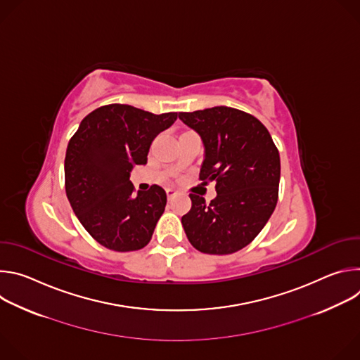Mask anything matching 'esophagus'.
I'll use <instances>...</instances> for the list:
<instances>
[{
  "label": "esophagus",
  "instance_id": "obj_1",
  "mask_svg": "<svg viewBox=\"0 0 360 360\" xmlns=\"http://www.w3.org/2000/svg\"><path fill=\"white\" fill-rule=\"evenodd\" d=\"M176 191L175 189H172V188H167V196H168V199H172V198H175L176 196Z\"/></svg>",
  "mask_w": 360,
  "mask_h": 360
}]
</instances>
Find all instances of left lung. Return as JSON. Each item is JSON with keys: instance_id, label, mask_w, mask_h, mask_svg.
I'll return each instance as SVG.
<instances>
[{"instance_id": "obj_1", "label": "left lung", "mask_w": 360, "mask_h": 360, "mask_svg": "<svg viewBox=\"0 0 360 360\" xmlns=\"http://www.w3.org/2000/svg\"><path fill=\"white\" fill-rule=\"evenodd\" d=\"M205 146L199 181H215L211 203L191 193L182 226L202 253L229 255L249 245L275 211L281 179L279 150L266 127L253 115L229 107L179 112Z\"/></svg>"}]
</instances>
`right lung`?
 Instances as JSON below:
<instances>
[{"mask_svg": "<svg viewBox=\"0 0 360 360\" xmlns=\"http://www.w3.org/2000/svg\"><path fill=\"white\" fill-rule=\"evenodd\" d=\"M176 118V112L155 115L110 104L88 114L70 139L64 164L67 198L102 246L131 252L149 243L165 211L167 193L158 185L135 193L129 172L146 164L153 138Z\"/></svg>", "mask_w": 360, "mask_h": 360, "instance_id": "add662e5", "label": "right lung"}]
</instances>
